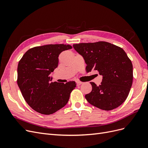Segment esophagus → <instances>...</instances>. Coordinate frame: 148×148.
I'll return each instance as SVG.
<instances>
[{
  "label": "esophagus",
  "instance_id": "obj_1",
  "mask_svg": "<svg viewBox=\"0 0 148 148\" xmlns=\"http://www.w3.org/2000/svg\"><path fill=\"white\" fill-rule=\"evenodd\" d=\"M83 83L82 82H77V86H79V85H81L82 84H83Z\"/></svg>",
  "mask_w": 148,
  "mask_h": 148
}]
</instances>
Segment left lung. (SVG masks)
I'll list each match as a JSON object with an SVG mask.
<instances>
[{
  "label": "left lung",
  "instance_id": "1",
  "mask_svg": "<svg viewBox=\"0 0 148 148\" xmlns=\"http://www.w3.org/2000/svg\"><path fill=\"white\" fill-rule=\"evenodd\" d=\"M86 64L88 72L97 70L102 76L99 86L90 82L92 91L85 95L97 108L110 110L126 100L133 83V65L122 48L105 41L73 44Z\"/></svg>",
  "mask_w": 148,
  "mask_h": 148
}]
</instances>
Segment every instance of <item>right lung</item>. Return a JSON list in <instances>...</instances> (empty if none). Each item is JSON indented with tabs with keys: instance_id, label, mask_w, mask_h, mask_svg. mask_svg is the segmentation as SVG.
Here are the masks:
<instances>
[{
	"instance_id": "obj_1",
	"label": "right lung",
	"mask_w": 148,
	"mask_h": 148,
	"mask_svg": "<svg viewBox=\"0 0 148 148\" xmlns=\"http://www.w3.org/2000/svg\"><path fill=\"white\" fill-rule=\"evenodd\" d=\"M72 48L69 44H48L31 48L22 57L17 69V83L25 100L35 111L50 115L64 107L75 82H51L60 53Z\"/></svg>"
}]
</instances>
